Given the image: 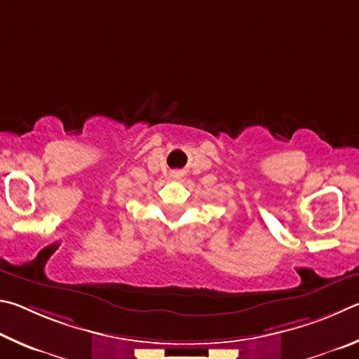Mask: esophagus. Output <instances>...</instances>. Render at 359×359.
I'll use <instances>...</instances> for the list:
<instances>
[{"instance_id": "1", "label": "esophagus", "mask_w": 359, "mask_h": 359, "mask_svg": "<svg viewBox=\"0 0 359 359\" xmlns=\"http://www.w3.org/2000/svg\"><path fill=\"white\" fill-rule=\"evenodd\" d=\"M172 176H173V178H180V172H173Z\"/></svg>"}]
</instances>
